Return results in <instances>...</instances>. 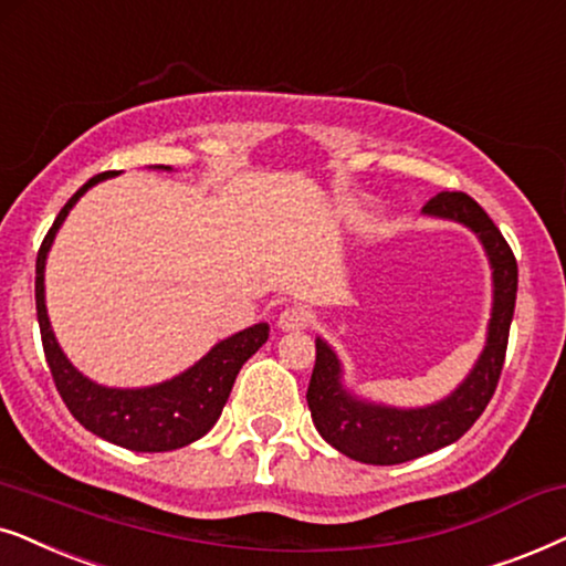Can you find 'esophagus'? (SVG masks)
<instances>
[{
	"instance_id": "1",
	"label": "esophagus",
	"mask_w": 566,
	"mask_h": 566,
	"mask_svg": "<svg viewBox=\"0 0 566 566\" xmlns=\"http://www.w3.org/2000/svg\"><path fill=\"white\" fill-rule=\"evenodd\" d=\"M311 323H313V313L307 311L305 305L284 307L276 318V326L282 331H303L305 326H311Z\"/></svg>"
}]
</instances>
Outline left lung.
Segmentation results:
<instances>
[{
	"label": "left lung",
	"mask_w": 566,
	"mask_h": 566,
	"mask_svg": "<svg viewBox=\"0 0 566 566\" xmlns=\"http://www.w3.org/2000/svg\"><path fill=\"white\" fill-rule=\"evenodd\" d=\"M421 212L437 220L461 222L484 248L492 269V313L486 323V342L471 373L446 398L406 409L373 401L346 386L344 365L334 346L326 338H315V367L307 386L313 424L331 448L359 463H406L461 440L492 401L507 352L517 297V263L507 240L484 209L463 191L437 193Z\"/></svg>",
	"instance_id": "1"
}]
</instances>
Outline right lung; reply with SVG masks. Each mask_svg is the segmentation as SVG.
I'll return each instance as SVG.
<instances>
[{
  "label": "right lung",
  "instance_id": "1",
  "mask_svg": "<svg viewBox=\"0 0 566 566\" xmlns=\"http://www.w3.org/2000/svg\"><path fill=\"white\" fill-rule=\"evenodd\" d=\"M155 170H172L170 165H153ZM116 176V170L90 178L77 193L66 201L62 212L43 238L35 261V311L41 326L43 352L49 370L54 375L59 396L66 409L90 432L113 442V446L134 450V453H165L205 437L217 424L228 403L232 382L240 367L266 344L269 323H255L251 328L238 331L217 342L199 361L176 378L155 382L145 388H108L90 380L72 365L56 342L46 311V259L59 228H62L72 207L90 188Z\"/></svg>",
  "mask_w": 566,
  "mask_h": 566
}]
</instances>
